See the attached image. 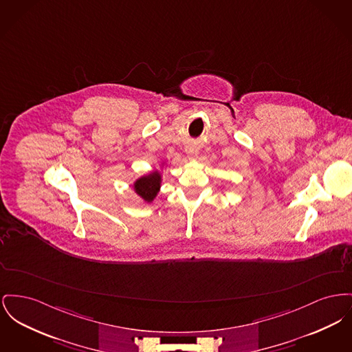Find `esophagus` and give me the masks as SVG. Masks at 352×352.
I'll use <instances>...</instances> for the list:
<instances>
[{
    "instance_id": "esophagus-1",
    "label": "esophagus",
    "mask_w": 352,
    "mask_h": 352,
    "mask_svg": "<svg viewBox=\"0 0 352 352\" xmlns=\"http://www.w3.org/2000/svg\"><path fill=\"white\" fill-rule=\"evenodd\" d=\"M186 154L188 160H195L198 157V154H199L198 147H195L194 145L186 146Z\"/></svg>"
}]
</instances>
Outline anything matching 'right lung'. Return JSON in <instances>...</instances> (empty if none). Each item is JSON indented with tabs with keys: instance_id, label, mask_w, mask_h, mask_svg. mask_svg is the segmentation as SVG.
Wrapping results in <instances>:
<instances>
[{
	"instance_id": "right-lung-1",
	"label": "right lung",
	"mask_w": 352,
	"mask_h": 352,
	"mask_svg": "<svg viewBox=\"0 0 352 352\" xmlns=\"http://www.w3.org/2000/svg\"><path fill=\"white\" fill-rule=\"evenodd\" d=\"M168 165V162H161L160 168H154L153 171L141 175L140 178H137L134 182H133V190L134 192L145 202V204H151L160 190L162 186V175H164V168H166Z\"/></svg>"
}]
</instances>
